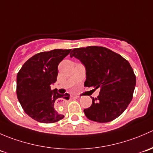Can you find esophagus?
Masks as SVG:
<instances>
[{"instance_id":"34e87169","label":"esophagus","mask_w":153,"mask_h":153,"mask_svg":"<svg viewBox=\"0 0 153 153\" xmlns=\"http://www.w3.org/2000/svg\"><path fill=\"white\" fill-rule=\"evenodd\" d=\"M78 98V96H74V98ZM63 100H64V101H63L62 102H64V99H63Z\"/></svg>"}]
</instances>
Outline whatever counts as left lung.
I'll return each instance as SVG.
<instances>
[{"label":"left lung","instance_id":"obj_1","mask_svg":"<svg viewBox=\"0 0 153 153\" xmlns=\"http://www.w3.org/2000/svg\"><path fill=\"white\" fill-rule=\"evenodd\" d=\"M86 69L84 86L99 88V95L92 98V105L84 109L91 121L106 123L121 115L132 99L136 78L129 63L121 55L102 47L72 49Z\"/></svg>","mask_w":153,"mask_h":153}]
</instances>
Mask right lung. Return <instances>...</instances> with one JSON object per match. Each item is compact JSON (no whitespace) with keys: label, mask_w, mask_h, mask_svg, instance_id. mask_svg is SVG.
<instances>
[{"label":"right lung","mask_w":153,"mask_h":153,"mask_svg":"<svg viewBox=\"0 0 153 153\" xmlns=\"http://www.w3.org/2000/svg\"><path fill=\"white\" fill-rule=\"evenodd\" d=\"M71 49H53L30 58L17 75V96L24 112L35 121L51 124L64 118L56 109L58 102L69 99V95L51 89L57 81L58 67Z\"/></svg>","instance_id":"add662e5"}]
</instances>
